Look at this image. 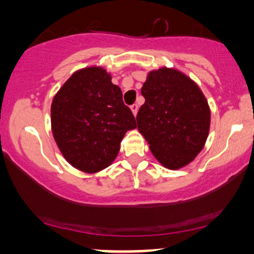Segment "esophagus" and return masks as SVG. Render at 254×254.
Masks as SVG:
<instances>
[{"label":"esophagus","mask_w":254,"mask_h":254,"mask_svg":"<svg viewBox=\"0 0 254 254\" xmlns=\"http://www.w3.org/2000/svg\"><path fill=\"white\" fill-rule=\"evenodd\" d=\"M130 110H131V112H133L134 117H136L137 111H138V105H137V104H133V105L130 106Z\"/></svg>","instance_id":"34e87169"}]
</instances>
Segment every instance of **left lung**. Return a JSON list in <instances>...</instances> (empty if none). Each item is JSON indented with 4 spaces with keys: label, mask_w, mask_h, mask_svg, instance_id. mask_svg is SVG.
Segmentation results:
<instances>
[{
    "label": "left lung",
    "mask_w": 254,
    "mask_h": 254,
    "mask_svg": "<svg viewBox=\"0 0 254 254\" xmlns=\"http://www.w3.org/2000/svg\"><path fill=\"white\" fill-rule=\"evenodd\" d=\"M138 131L156 159L170 170L186 166L202 150L209 133L206 97L189 76L163 67L148 74L141 89Z\"/></svg>",
    "instance_id": "8db88e82"
}]
</instances>
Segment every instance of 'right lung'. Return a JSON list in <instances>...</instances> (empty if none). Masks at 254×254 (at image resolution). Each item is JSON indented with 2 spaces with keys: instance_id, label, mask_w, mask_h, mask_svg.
I'll use <instances>...</instances> for the list:
<instances>
[{
  "instance_id": "1",
  "label": "right lung",
  "mask_w": 254,
  "mask_h": 254,
  "mask_svg": "<svg viewBox=\"0 0 254 254\" xmlns=\"http://www.w3.org/2000/svg\"><path fill=\"white\" fill-rule=\"evenodd\" d=\"M105 69L74 72L53 98L51 123L59 149L74 168L86 173L112 164L127 130L136 128L123 92Z\"/></svg>"
}]
</instances>
